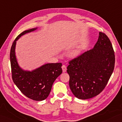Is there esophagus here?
Masks as SVG:
<instances>
[{
    "instance_id": "esophagus-1",
    "label": "esophagus",
    "mask_w": 122,
    "mask_h": 122,
    "mask_svg": "<svg viewBox=\"0 0 122 122\" xmlns=\"http://www.w3.org/2000/svg\"><path fill=\"white\" fill-rule=\"evenodd\" d=\"M62 71H63V73L66 72V66H65L64 65H63V66H62Z\"/></svg>"
}]
</instances>
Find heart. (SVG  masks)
I'll list each match as a JSON object with an SVG mask.
<instances>
[{"instance_id": "obj_1", "label": "heart", "mask_w": 122, "mask_h": 122, "mask_svg": "<svg viewBox=\"0 0 122 122\" xmlns=\"http://www.w3.org/2000/svg\"><path fill=\"white\" fill-rule=\"evenodd\" d=\"M81 51V48L80 47L76 48V49L73 50L70 53V56L71 58H75L80 55Z\"/></svg>"}]
</instances>
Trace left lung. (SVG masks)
<instances>
[{
	"label": "left lung",
	"mask_w": 122,
	"mask_h": 122,
	"mask_svg": "<svg viewBox=\"0 0 122 122\" xmlns=\"http://www.w3.org/2000/svg\"><path fill=\"white\" fill-rule=\"evenodd\" d=\"M93 49L69 62V86L76 98L85 100L98 95L105 88L114 70L115 55L107 36L99 33Z\"/></svg>",
	"instance_id": "8db88e82"
}]
</instances>
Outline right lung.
I'll use <instances>...</instances> for the list:
<instances>
[{
	"mask_svg": "<svg viewBox=\"0 0 122 122\" xmlns=\"http://www.w3.org/2000/svg\"><path fill=\"white\" fill-rule=\"evenodd\" d=\"M37 29L25 30L18 36L11 48L10 58L14 83L27 97L42 101L48 97L53 83L62 73V63H46L32 71L25 70L20 66L15 55L16 41L22 36Z\"/></svg>",
	"mask_w": 122,
	"mask_h": 122,
	"instance_id": "add662e5",
	"label": "right lung"
}]
</instances>
